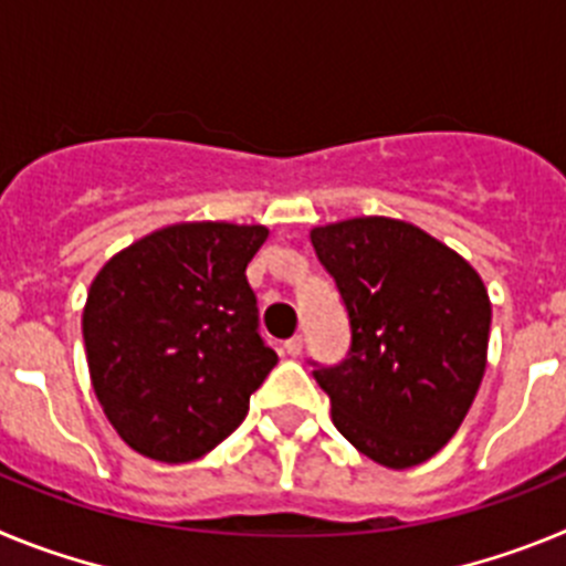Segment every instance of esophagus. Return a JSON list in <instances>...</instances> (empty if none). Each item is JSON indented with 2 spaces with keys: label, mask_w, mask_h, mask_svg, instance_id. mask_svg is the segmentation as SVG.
<instances>
[{
  "label": "esophagus",
  "mask_w": 566,
  "mask_h": 566,
  "mask_svg": "<svg viewBox=\"0 0 566 566\" xmlns=\"http://www.w3.org/2000/svg\"><path fill=\"white\" fill-rule=\"evenodd\" d=\"M283 352H286L289 357H300V354H303V337L294 334L292 339H286V343H283Z\"/></svg>",
  "instance_id": "34e87169"
}]
</instances>
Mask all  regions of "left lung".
I'll return each mask as SVG.
<instances>
[{
    "mask_svg": "<svg viewBox=\"0 0 566 566\" xmlns=\"http://www.w3.org/2000/svg\"><path fill=\"white\" fill-rule=\"evenodd\" d=\"M312 247L352 328L345 359H308L337 431L385 468L431 459L459 431L484 377L482 277L437 238L391 218L317 227Z\"/></svg>",
    "mask_w": 566,
    "mask_h": 566,
    "instance_id": "left-lung-1",
    "label": "left lung"
}]
</instances>
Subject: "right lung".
Returning a JSON list of instances; mask_svg holds the SVG:
<instances>
[{"mask_svg": "<svg viewBox=\"0 0 566 566\" xmlns=\"http://www.w3.org/2000/svg\"><path fill=\"white\" fill-rule=\"evenodd\" d=\"M269 229L178 223L115 254L82 317L90 379L118 437L192 462L243 422L277 365L247 280Z\"/></svg>", "mask_w": 566, "mask_h": 566, "instance_id": "right-lung-1", "label": "right lung"}]
</instances>
